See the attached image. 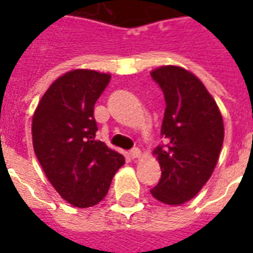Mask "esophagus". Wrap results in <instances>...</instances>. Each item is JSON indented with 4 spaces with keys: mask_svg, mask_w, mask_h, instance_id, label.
<instances>
[{
    "mask_svg": "<svg viewBox=\"0 0 253 253\" xmlns=\"http://www.w3.org/2000/svg\"><path fill=\"white\" fill-rule=\"evenodd\" d=\"M141 156V152H139V149H132L131 152H130V159L135 160L138 159Z\"/></svg>",
    "mask_w": 253,
    "mask_h": 253,
    "instance_id": "34e87169",
    "label": "esophagus"
}]
</instances>
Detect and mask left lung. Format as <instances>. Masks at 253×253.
Returning a JSON list of instances; mask_svg holds the SVG:
<instances>
[{
  "label": "left lung",
  "instance_id": "1",
  "mask_svg": "<svg viewBox=\"0 0 253 253\" xmlns=\"http://www.w3.org/2000/svg\"><path fill=\"white\" fill-rule=\"evenodd\" d=\"M150 76L164 93L161 135L153 150L161 179L150 192L165 205H183L202 190L217 165L223 121L217 103L199 78L179 66H161Z\"/></svg>",
  "mask_w": 253,
  "mask_h": 253
}]
</instances>
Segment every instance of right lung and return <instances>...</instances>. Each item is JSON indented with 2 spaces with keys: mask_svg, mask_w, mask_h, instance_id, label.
Masks as SVG:
<instances>
[{
  "mask_svg": "<svg viewBox=\"0 0 253 253\" xmlns=\"http://www.w3.org/2000/svg\"><path fill=\"white\" fill-rule=\"evenodd\" d=\"M111 76L88 69L51 84L32 118L34 150L47 179L74 207L97 205L125 157L96 139L93 108Z\"/></svg>",
  "mask_w": 253,
  "mask_h": 253,
  "instance_id": "1",
  "label": "right lung"
}]
</instances>
